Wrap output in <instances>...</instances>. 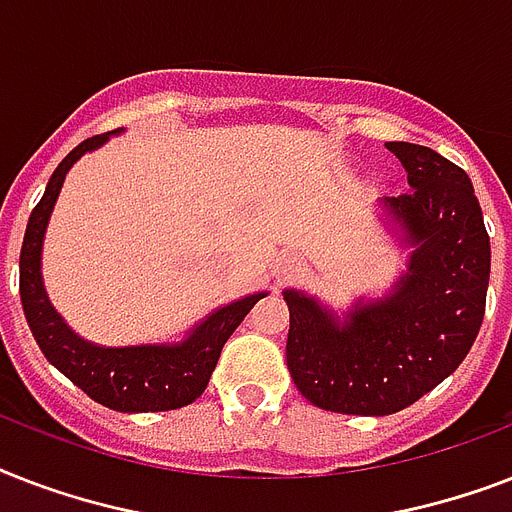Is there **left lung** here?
<instances>
[{
    "label": "left lung",
    "instance_id": "1",
    "mask_svg": "<svg viewBox=\"0 0 512 512\" xmlns=\"http://www.w3.org/2000/svg\"><path fill=\"white\" fill-rule=\"evenodd\" d=\"M385 148L409 180V191L385 199L417 244L409 271L345 321L284 292L289 374L327 412L385 417L412 406L462 364L484 321L492 247L468 172L417 143Z\"/></svg>",
    "mask_w": 512,
    "mask_h": 512
}]
</instances>
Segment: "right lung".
Returning <instances> with one entry per match:
<instances>
[{
	"instance_id": "obj_1",
	"label": "right lung",
	"mask_w": 512,
	"mask_h": 512,
	"mask_svg": "<svg viewBox=\"0 0 512 512\" xmlns=\"http://www.w3.org/2000/svg\"><path fill=\"white\" fill-rule=\"evenodd\" d=\"M106 140L108 135H95L79 143L58 164V170L52 172L47 191L28 217L20 247V303L44 358L66 374L76 388H82L92 401L114 412H170L193 404L204 393L223 345L244 316L255 308L257 300L265 297V292L215 311L180 345L100 348L76 337L44 295L39 273L42 239L66 172L74 167L79 156L103 146Z\"/></svg>"
}]
</instances>
